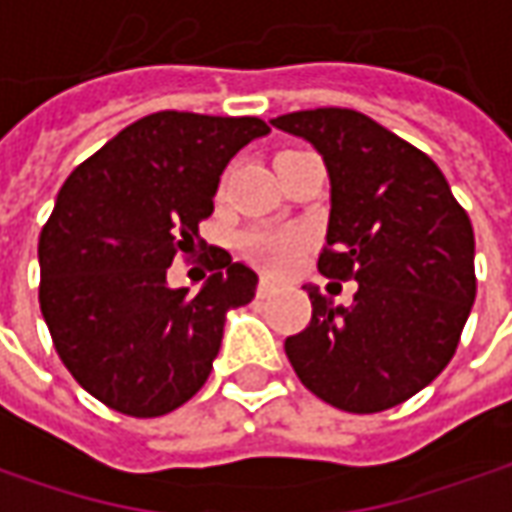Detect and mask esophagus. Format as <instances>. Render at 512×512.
<instances>
[{
    "label": "esophagus",
    "mask_w": 512,
    "mask_h": 512,
    "mask_svg": "<svg viewBox=\"0 0 512 512\" xmlns=\"http://www.w3.org/2000/svg\"><path fill=\"white\" fill-rule=\"evenodd\" d=\"M272 292H278V283L272 278H260V283H257V295H260V298H269Z\"/></svg>",
    "instance_id": "1"
}]
</instances>
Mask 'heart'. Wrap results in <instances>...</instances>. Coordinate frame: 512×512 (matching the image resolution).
Wrapping results in <instances>:
<instances>
[{"label": "heart", "mask_w": 512, "mask_h": 512, "mask_svg": "<svg viewBox=\"0 0 512 512\" xmlns=\"http://www.w3.org/2000/svg\"><path fill=\"white\" fill-rule=\"evenodd\" d=\"M303 243H306V232L300 229H255L243 237L240 246H243V255L255 260L257 266L280 272L295 263Z\"/></svg>", "instance_id": "b5f03b06"}]
</instances>
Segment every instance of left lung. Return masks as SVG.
<instances>
[{
	"mask_svg": "<svg viewBox=\"0 0 512 512\" xmlns=\"http://www.w3.org/2000/svg\"><path fill=\"white\" fill-rule=\"evenodd\" d=\"M272 125L323 154L332 209L318 269L358 280L349 306L306 289L312 318L286 338V358L338 410L398 407L456 355L476 300L470 217L421 148L361 111H292Z\"/></svg>",
	"mask_w": 512,
	"mask_h": 512,
	"instance_id": "left-lung-1",
	"label": "left lung"
}]
</instances>
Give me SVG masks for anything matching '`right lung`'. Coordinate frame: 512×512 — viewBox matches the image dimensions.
Wrapping results in <instances>:
<instances>
[{
	"instance_id": "right-lung-1",
	"label": "right lung",
	"mask_w": 512,
	"mask_h": 512,
	"mask_svg": "<svg viewBox=\"0 0 512 512\" xmlns=\"http://www.w3.org/2000/svg\"><path fill=\"white\" fill-rule=\"evenodd\" d=\"M269 125L257 117L157 111L123 128L56 194L39 234V306L56 355L105 407L157 418L197 395L232 306L257 275L212 249V278L168 289L177 255L209 243L200 223L234 154Z\"/></svg>"
}]
</instances>
